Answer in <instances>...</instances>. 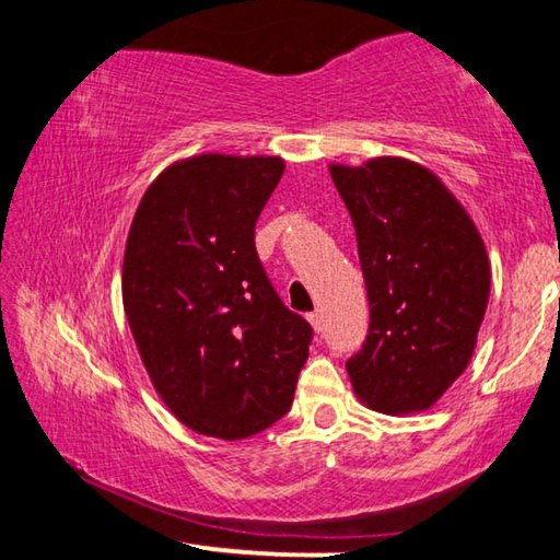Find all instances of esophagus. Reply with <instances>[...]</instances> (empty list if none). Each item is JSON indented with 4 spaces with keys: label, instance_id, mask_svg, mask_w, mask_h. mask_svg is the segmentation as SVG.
Returning <instances> with one entry per match:
<instances>
[{
    "label": "esophagus",
    "instance_id": "obj_1",
    "mask_svg": "<svg viewBox=\"0 0 560 560\" xmlns=\"http://www.w3.org/2000/svg\"><path fill=\"white\" fill-rule=\"evenodd\" d=\"M308 324L314 326L316 334H320V330H324V314H320V311H314V314H308Z\"/></svg>",
    "mask_w": 560,
    "mask_h": 560
}]
</instances>
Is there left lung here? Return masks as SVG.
<instances>
[{
    "label": "left lung",
    "mask_w": 560,
    "mask_h": 560,
    "mask_svg": "<svg viewBox=\"0 0 560 560\" xmlns=\"http://www.w3.org/2000/svg\"><path fill=\"white\" fill-rule=\"evenodd\" d=\"M355 226L371 326L346 371L385 415L422 412L464 373L485 320V242L442 179L405 158L330 165Z\"/></svg>",
    "instance_id": "obj_1"
}]
</instances>
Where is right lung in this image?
Here are the masks:
<instances>
[{
  "label": "right lung",
  "instance_id": "1",
  "mask_svg": "<svg viewBox=\"0 0 560 560\" xmlns=\"http://www.w3.org/2000/svg\"><path fill=\"white\" fill-rule=\"evenodd\" d=\"M281 158L205 153L145 189L122 257V306L158 395L189 430L244 440L289 412L314 328L264 271L254 226Z\"/></svg>",
  "mask_w": 560,
  "mask_h": 560
}]
</instances>
